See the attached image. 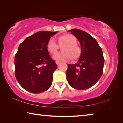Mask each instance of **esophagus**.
<instances>
[{
    "label": "esophagus",
    "mask_w": 123,
    "mask_h": 123,
    "mask_svg": "<svg viewBox=\"0 0 123 123\" xmlns=\"http://www.w3.org/2000/svg\"><path fill=\"white\" fill-rule=\"evenodd\" d=\"M55 62H56V63L57 65H59V64L61 63V61H56Z\"/></svg>",
    "instance_id": "esophagus-1"
}]
</instances>
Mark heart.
I'll return each mask as SVG.
<instances>
[{
    "label": "heart",
    "mask_w": 123,
    "mask_h": 123,
    "mask_svg": "<svg viewBox=\"0 0 123 123\" xmlns=\"http://www.w3.org/2000/svg\"><path fill=\"white\" fill-rule=\"evenodd\" d=\"M60 44H64L62 48L63 51L56 53L53 55V59L60 61H68L73 57L76 59L79 57L81 54V49L76 44V39L74 36L70 34L63 35L59 38ZM59 46L54 37L49 39L47 43V48L49 52L53 54L57 50Z\"/></svg>",
    "instance_id": "obj_1"
}]
</instances>
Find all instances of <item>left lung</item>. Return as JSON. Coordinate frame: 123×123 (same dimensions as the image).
I'll return each instance as SVG.
<instances>
[{
    "label": "left lung",
    "mask_w": 123,
    "mask_h": 123,
    "mask_svg": "<svg viewBox=\"0 0 123 123\" xmlns=\"http://www.w3.org/2000/svg\"><path fill=\"white\" fill-rule=\"evenodd\" d=\"M78 39L81 54L75 64H68L66 77L72 87L84 90L92 87L103 74L104 59L101 47L94 38L78 29L68 31Z\"/></svg>",
    "instance_id": "8db88e82"
}]
</instances>
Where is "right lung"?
Segmentation results:
<instances>
[{"label": "right lung", "mask_w": 123, "mask_h": 123, "mask_svg": "<svg viewBox=\"0 0 123 123\" xmlns=\"http://www.w3.org/2000/svg\"><path fill=\"white\" fill-rule=\"evenodd\" d=\"M56 33L41 31L27 37L18 47L14 57L16 78L29 92L40 93L51 86L57 67L49 55L47 43Z\"/></svg>", "instance_id": "obj_1"}]
</instances>
